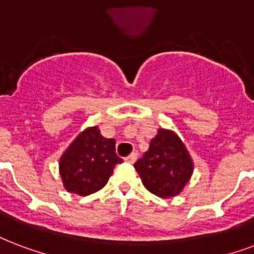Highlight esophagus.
Returning <instances> with one entry per match:
<instances>
[{"label": "esophagus", "instance_id": "1", "mask_svg": "<svg viewBox=\"0 0 254 254\" xmlns=\"http://www.w3.org/2000/svg\"><path fill=\"white\" fill-rule=\"evenodd\" d=\"M136 160H137V153H130L127 157H125V161L129 163V164H133Z\"/></svg>", "mask_w": 254, "mask_h": 254}]
</instances>
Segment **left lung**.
<instances>
[{
    "label": "left lung",
    "mask_w": 254,
    "mask_h": 254,
    "mask_svg": "<svg viewBox=\"0 0 254 254\" xmlns=\"http://www.w3.org/2000/svg\"><path fill=\"white\" fill-rule=\"evenodd\" d=\"M134 168L146 190L160 198H171L180 194L191 178L194 164L179 137L171 130L159 129Z\"/></svg>",
    "instance_id": "1"
}]
</instances>
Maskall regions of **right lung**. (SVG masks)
I'll list each match as a JSON object with an SVG mask.
<instances>
[{
	"label": "right lung",
	"instance_id": "add662e5",
	"mask_svg": "<svg viewBox=\"0 0 254 254\" xmlns=\"http://www.w3.org/2000/svg\"><path fill=\"white\" fill-rule=\"evenodd\" d=\"M116 140L101 136L98 127H89L76 137L60 159V176L65 190L74 194L97 192L108 183L116 164Z\"/></svg>",
	"mask_w": 254,
	"mask_h": 254
}]
</instances>
